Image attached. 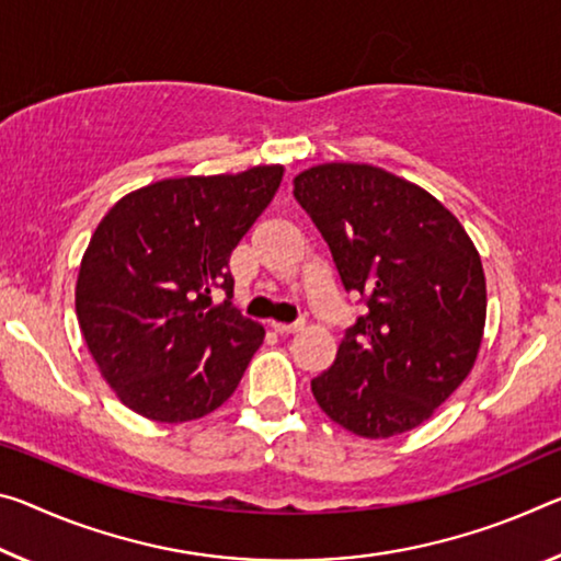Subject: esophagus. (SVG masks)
I'll return each instance as SVG.
<instances>
[{
	"mask_svg": "<svg viewBox=\"0 0 561 561\" xmlns=\"http://www.w3.org/2000/svg\"><path fill=\"white\" fill-rule=\"evenodd\" d=\"M270 327H272V332H274V334H279V336H287V334H295V332H299V329H301V327H305V324H301V322H295V324H284V322H272Z\"/></svg>",
	"mask_w": 561,
	"mask_h": 561,
	"instance_id": "esophagus-1",
	"label": "esophagus"
}]
</instances>
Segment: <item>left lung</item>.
Here are the masks:
<instances>
[{"label":"left lung","mask_w":561,"mask_h":561,"mask_svg":"<svg viewBox=\"0 0 561 561\" xmlns=\"http://www.w3.org/2000/svg\"><path fill=\"white\" fill-rule=\"evenodd\" d=\"M346 291L367 312L312 379L329 420L357 437L404 434L472 371L486 319L482 260L430 192L371 164L329 162L295 176Z\"/></svg>","instance_id":"obj_1"}]
</instances>
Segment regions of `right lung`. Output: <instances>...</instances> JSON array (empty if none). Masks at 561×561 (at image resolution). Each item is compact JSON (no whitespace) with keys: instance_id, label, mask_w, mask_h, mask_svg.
Listing matches in <instances>:
<instances>
[{"instance_id":"add662e5","label":"right lung","mask_w":561,"mask_h":561,"mask_svg":"<svg viewBox=\"0 0 561 561\" xmlns=\"http://www.w3.org/2000/svg\"><path fill=\"white\" fill-rule=\"evenodd\" d=\"M282 164L174 176L106 211L79 264L77 319L106 385L152 422L215 412L264 329L232 307L229 254L282 184ZM217 290L228 299L214 301Z\"/></svg>"}]
</instances>
